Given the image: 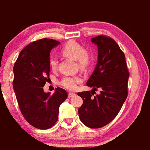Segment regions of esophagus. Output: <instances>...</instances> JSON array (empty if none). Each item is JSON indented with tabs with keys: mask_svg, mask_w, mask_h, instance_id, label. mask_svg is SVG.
Listing matches in <instances>:
<instances>
[{
	"mask_svg": "<svg viewBox=\"0 0 150 150\" xmlns=\"http://www.w3.org/2000/svg\"><path fill=\"white\" fill-rule=\"evenodd\" d=\"M75 96V93H69V98H73V96Z\"/></svg>",
	"mask_w": 150,
	"mask_h": 150,
	"instance_id": "esophagus-1",
	"label": "esophagus"
}]
</instances>
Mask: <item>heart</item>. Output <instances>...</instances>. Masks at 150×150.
Returning <instances> with one entry per match:
<instances>
[{
  "label": "heart",
  "instance_id": "1",
  "mask_svg": "<svg viewBox=\"0 0 150 150\" xmlns=\"http://www.w3.org/2000/svg\"><path fill=\"white\" fill-rule=\"evenodd\" d=\"M61 53L66 57L75 60L81 69H87L92 62L91 52L75 41H68L62 48ZM49 66L52 71H55L57 69V59L55 57H51L49 59ZM82 81V77L79 75L66 76L62 78L60 84L68 90L74 91Z\"/></svg>",
  "mask_w": 150,
  "mask_h": 150
}]
</instances>
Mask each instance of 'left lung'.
<instances>
[{"label": "left lung", "mask_w": 150, "mask_h": 150, "mask_svg": "<svg viewBox=\"0 0 150 150\" xmlns=\"http://www.w3.org/2000/svg\"><path fill=\"white\" fill-rule=\"evenodd\" d=\"M91 41L98 46V63L86 82L92 90L77 93L83 100L78 113L83 124L97 129L111 122L120 111L127 97L129 73L124 52L113 39L99 35ZM98 88L100 94L93 96Z\"/></svg>", "instance_id": "obj_1"}]
</instances>
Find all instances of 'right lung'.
<instances>
[{
  "instance_id": "add662e5",
  "label": "right lung",
  "mask_w": 150,
  "mask_h": 150,
  "mask_svg": "<svg viewBox=\"0 0 150 150\" xmlns=\"http://www.w3.org/2000/svg\"><path fill=\"white\" fill-rule=\"evenodd\" d=\"M59 43L47 38L30 43L21 51L13 69V87L21 111L28 122L39 129L54 125L59 106L68 97L59 87L52 95L43 91L50 79V50Z\"/></svg>"
}]
</instances>
